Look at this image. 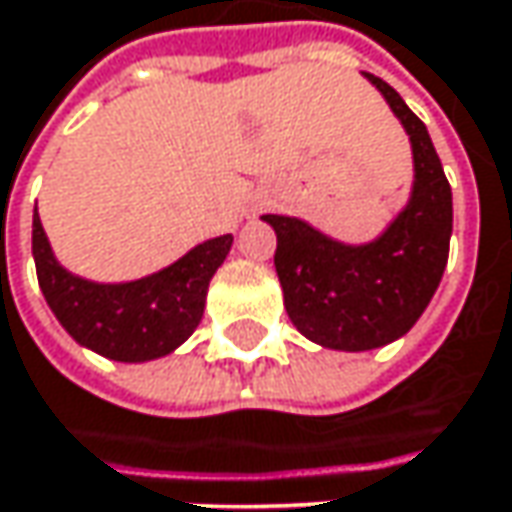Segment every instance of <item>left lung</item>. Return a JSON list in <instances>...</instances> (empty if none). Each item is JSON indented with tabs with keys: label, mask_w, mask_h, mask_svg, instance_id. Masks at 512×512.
<instances>
[{
	"label": "left lung",
	"mask_w": 512,
	"mask_h": 512,
	"mask_svg": "<svg viewBox=\"0 0 512 512\" xmlns=\"http://www.w3.org/2000/svg\"><path fill=\"white\" fill-rule=\"evenodd\" d=\"M365 77L397 115L411 144L414 182L400 214L368 243H345L301 217L263 214L275 228V272L289 321L330 350L391 345L429 307L449 260L452 188L426 124L379 77Z\"/></svg>",
	"instance_id": "1"
}]
</instances>
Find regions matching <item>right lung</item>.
Instances as JSON below:
<instances>
[{"label": "right lung", "instance_id": "obj_1", "mask_svg": "<svg viewBox=\"0 0 512 512\" xmlns=\"http://www.w3.org/2000/svg\"><path fill=\"white\" fill-rule=\"evenodd\" d=\"M231 243V234H220L153 275L98 284L69 272L54 257L37 208L31 228L37 281L54 318L77 345L115 362H153L188 342L202 321L208 284Z\"/></svg>", "mask_w": 512, "mask_h": 512}]
</instances>
